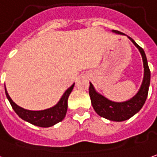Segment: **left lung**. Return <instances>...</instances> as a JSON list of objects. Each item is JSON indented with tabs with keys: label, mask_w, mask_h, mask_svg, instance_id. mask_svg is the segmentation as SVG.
Masks as SVG:
<instances>
[{
	"label": "left lung",
	"mask_w": 157,
	"mask_h": 157,
	"mask_svg": "<svg viewBox=\"0 0 157 157\" xmlns=\"http://www.w3.org/2000/svg\"><path fill=\"white\" fill-rule=\"evenodd\" d=\"M113 32L118 33V34H123L122 32L119 31H113ZM128 37L141 53L143 62H144V80H143L141 88L137 93V95L129 101H124V102H114V101H109V99L97 93L93 87L92 84L90 83L89 94L94 110L101 117L105 118L110 121H123L128 120L142 109V107L146 101L150 82H151V71L148 66L145 53L142 48L136 44L134 40L131 38L130 36Z\"/></svg>",
	"instance_id": "8db88e82"
}]
</instances>
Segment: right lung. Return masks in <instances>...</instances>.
Instances as JSON below:
<instances>
[{"label": "right lung", "instance_id": "obj_1", "mask_svg": "<svg viewBox=\"0 0 157 157\" xmlns=\"http://www.w3.org/2000/svg\"><path fill=\"white\" fill-rule=\"evenodd\" d=\"M73 86H74V84L66 90V92L63 94L62 97L60 98L59 102L56 106L48 109L41 110V111H31V110H27L20 108L19 106L13 101L9 95L6 92V89H5V92L13 109L14 110L15 113L21 119L25 121H28L32 125L40 126V127H49L57 124L58 122L61 121L66 116V113L67 111L68 97L70 93L72 92Z\"/></svg>", "mask_w": 157, "mask_h": 157}]
</instances>
